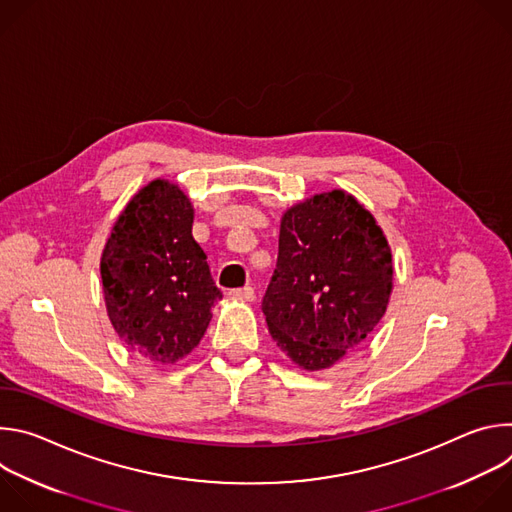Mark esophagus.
I'll return each instance as SVG.
<instances>
[{
	"label": "esophagus",
	"mask_w": 512,
	"mask_h": 512,
	"mask_svg": "<svg viewBox=\"0 0 512 512\" xmlns=\"http://www.w3.org/2000/svg\"><path fill=\"white\" fill-rule=\"evenodd\" d=\"M231 296L237 298V300H245V302H251L255 298V289L251 285H245V287H237V289H231Z\"/></svg>",
	"instance_id": "obj_1"
}]
</instances>
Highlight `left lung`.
<instances>
[{
  "mask_svg": "<svg viewBox=\"0 0 512 512\" xmlns=\"http://www.w3.org/2000/svg\"><path fill=\"white\" fill-rule=\"evenodd\" d=\"M391 287V249L373 214L332 190L283 214L261 310L277 346L302 369L322 371L373 332Z\"/></svg>",
  "mask_w": 512,
  "mask_h": 512,
  "instance_id": "obj_1",
  "label": "left lung"
}]
</instances>
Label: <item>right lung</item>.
Here are the masks:
<instances>
[{
    "instance_id": "1",
    "label": "right lung",
    "mask_w": 512,
    "mask_h": 512,
    "mask_svg": "<svg viewBox=\"0 0 512 512\" xmlns=\"http://www.w3.org/2000/svg\"><path fill=\"white\" fill-rule=\"evenodd\" d=\"M188 196L166 180L125 206L101 257L109 320L119 338L158 364L184 358L204 336L223 294L192 237Z\"/></svg>"
}]
</instances>
